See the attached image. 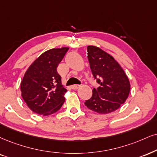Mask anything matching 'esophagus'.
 I'll return each instance as SVG.
<instances>
[{
    "label": "esophagus",
    "instance_id": "obj_1",
    "mask_svg": "<svg viewBox=\"0 0 157 157\" xmlns=\"http://www.w3.org/2000/svg\"><path fill=\"white\" fill-rule=\"evenodd\" d=\"M80 86H81V85L74 84V85H72V86H71V88H72L73 90H77V89H78Z\"/></svg>",
    "mask_w": 157,
    "mask_h": 157
}]
</instances>
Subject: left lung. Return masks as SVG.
<instances>
[{
	"label": "left lung",
	"instance_id": "1",
	"mask_svg": "<svg viewBox=\"0 0 157 157\" xmlns=\"http://www.w3.org/2000/svg\"><path fill=\"white\" fill-rule=\"evenodd\" d=\"M87 57L94 79L100 84L85 105L98 113L115 111L124 104L130 92L128 77L115 59L94 46H87Z\"/></svg>",
	"mask_w": 157,
	"mask_h": 157
}]
</instances>
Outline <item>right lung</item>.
<instances>
[{"label": "right lung", "mask_w": 157, "mask_h": 157, "mask_svg": "<svg viewBox=\"0 0 157 157\" xmlns=\"http://www.w3.org/2000/svg\"><path fill=\"white\" fill-rule=\"evenodd\" d=\"M68 49L63 47L44 52L25 72L20 85L22 97L34 113L49 116L63 105L67 90L57 68Z\"/></svg>", "instance_id": "1"}]
</instances>
